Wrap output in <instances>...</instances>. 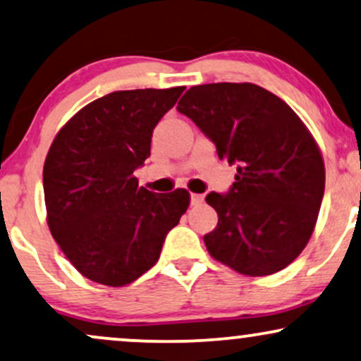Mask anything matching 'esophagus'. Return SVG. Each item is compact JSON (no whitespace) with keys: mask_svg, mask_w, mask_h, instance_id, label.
Listing matches in <instances>:
<instances>
[{"mask_svg":"<svg viewBox=\"0 0 361 361\" xmlns=\"http://www.w3.org/2000/svg\"><path fill=\"white\" fill-rule=\"evenodd\" d=\"M205 200V195L202 193H192V205H200Z\"/></svg>","mask_w":361,"mask_h":361,"instance_id":"esophagus-1","label":"esophagus"}]
</instances>
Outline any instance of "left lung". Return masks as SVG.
I'll return each mask as SVG.
<instances>
[{
    "label": "left lung",
    "mask_w": 361,
    "mask_h": 361,
    "mask_svg": "<svg viewBox=\"0 0 361 361\" xmlns=\"http://www.w3.org/2000/svg\"><path fill=\"white\" fill-rule=\"evenodd\" d=\"M216 146L237 163L228 193H208L219 224L203 237L219 262L244 276H269L288 267L312 235L324 195V163L299 116L262 87L195 85L178 102Z\"/></svg>",
    "instance_id": "left-lung-1"
}]
</instances>
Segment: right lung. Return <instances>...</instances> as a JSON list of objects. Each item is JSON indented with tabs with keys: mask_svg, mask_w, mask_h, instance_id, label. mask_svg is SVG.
I'll return each instance as SVG.
<instances>
[{
	"mask_svg": "<svg viewBox=\"0 0 361 361\" xmlns=\"http://www.w3.org/2000/svg\"><path fill=\"white\" fill-rule=\"evenodd\" d=\"M183 90H117L56 133L43 166L47 222L87 279L131 284L158 262L164 237L188 208L185 188L153 193L134 176L151 154L154 126Z\"/></svg>",
	"mask_w": 361,
	"mask_h": 361,
	"instance_id": "obj_1",
	"label": "right lung"
}]
</instances>
